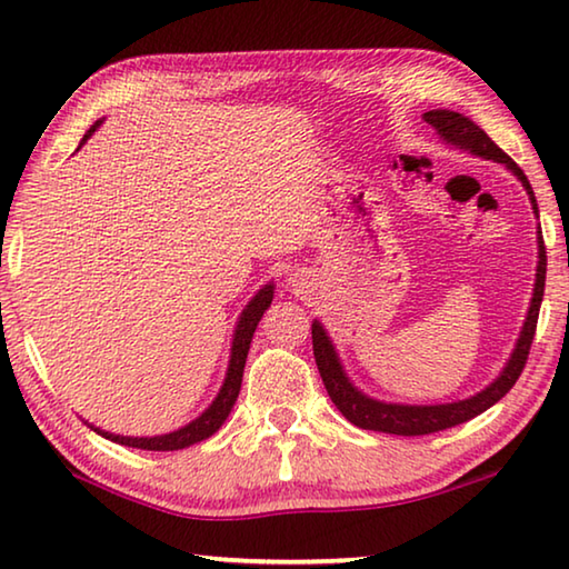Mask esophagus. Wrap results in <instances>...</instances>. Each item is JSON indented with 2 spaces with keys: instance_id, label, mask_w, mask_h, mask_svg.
<instances>
[{
  "instance_id": "1",
  "label": "esophagus",
  "mask_w": 569,
  "mask_h": 569,
  "mask_svg": "<svg viewBox=\"0 0 569 569\" xmlns=\"http://www.w3.org/2000/svg\"><path fill=\"white\" fill-rule=\"evenodd\" d=\"M288 281H291L293 288H303L306 286L303 283V276H298V273H291V278H288Z\"/></svg>"
}]
</instances>
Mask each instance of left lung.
<instances>
[{
	"label": "left lung",
	"mask_w": 569,
	"mask_h": 569,
	"mask_svg": "<svg viewBox=\"0 0 569 569\" xmlns=\"http://www.w3.org/2000/svg\"><path fill=\"white\" fill-rule=\"evenodd\" d=\"M423 120H427L431 128L439 132V138L455 146L459 150H467L471 156L485 158V160H495L507 166V170H512L515 176L522 180V186L529 196V203H532L535 216H539L537 210V200L532 186L522 170H519L517 162L507 156L502 148H497V142L489 138V134L479 128V124L471 122L469 118L451 110H429L423 112ZM537 248H539V261H537V273H535V291H532V301H529V311L522 331H519V339L512 356L505 363V369L499 377L489 383L487 389H481L479 393L461 401H451V403H429V407H411V403H391V401H379L366 397L363 391H359L351 383V379L346 377L343 366L339 353H336V346L331 343L329 333L321 326V321L311 323V339H313V356H316V366H319V373L323 379V387L329 391L331 401L336 403L346 419L356 423L359 429H371V431H383V435H399V437H421V435H435V431L457 427V423H465L469 419L479 417L481 411H487L489 407L505 397V393L515 387L519 373H522L527 356H529V346H532L535 339V329H537V316H539V306H542V296H545V273H547V256H545V240H542V230H537Z\"/></svg>",
	"instance_id": "obj_1"
}]
</instances>
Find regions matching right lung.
<instances>
[{"mask_svg":"<svg viewBox=\"0 0 569 569\" xmlns=\"http://www.w3.org/2000/svg\"><path fill=\"white\" fill-rule=\"evenodd\" d=\"M100 122L102 120L94 122L92 128L84 132L80 146H84V140H88L90 134L100 128ZM271 301H273V283H268L253 298H250L248 306L243 308V313H240V319L236 323L233 346H230V361H228L223 387H220L213 403H210V407L200 413L198 419H192L190 423H186V427L170 431V435H160V437H122V435H112V431H102L100 427H92V429L98 431L100 437L114 441V445L148 449V451H176V449H186L190 445H198V441L213 437L216 431L223 427V421L228 419V413H230V409H233V403L238 399L250 341H253L256 326H258V321H261L266 308L271 306Z\"/></svg>","mask_w":569,"mask_h":569,"instance_id":"obj_1","label":"right lung"}]
</instances>
